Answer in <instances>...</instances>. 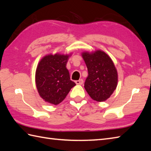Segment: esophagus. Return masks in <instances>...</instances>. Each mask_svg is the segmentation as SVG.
Segmentation results:
<instances>
[{"label":"esophagus","mask_w":151,"mask_h":151,"mask_svg":"<svg viewBox=\"0 0 151 151\" xmlns=\"http://www.w3.org/2000/svg\"><path fill=\"white\" fill-rule=\"evenodd\" d=\"M75 83L78 85H81L83 84V83H84V81H83L82 79H80V80H78V81H75Z\"/></svg>","instance_id":"obj_1"}]
</instances>
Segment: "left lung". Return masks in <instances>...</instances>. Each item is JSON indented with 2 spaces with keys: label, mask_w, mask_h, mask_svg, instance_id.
<instances>
[{
  "label": "left lung",
  "mask_w": 151,
  "mask_h": 151,
  "mask_svg": "<svg viewBox=\"0 0 151 151\" xmlns=\"http://www.w3.org/2000/svg\"><path fill=\"white\" fill-rule=\"evenodd\" d=\"M88 70L84 83L86 91L92 99L105 101L116 89L118 76L113 61L104 51L82 54Z\"/></svg>",
  "instance_id": "1"
}]
</instances>
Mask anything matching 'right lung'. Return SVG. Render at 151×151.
<instances>
[{
  "label": "right lung",
  "mask_w": 151,
  "mask_h": 151,
  "mask_svg": "<svg viewBox=\"0 0 151 151\" xmlns=\"http://www.w3.org/2000/svg\"><path fill=\"white\" fill-rule=\"evenodd\" d=\"M70 55L49 54L40 60L36 69V84L40 97L49 103L62 102L76 85L70 80L66 64Z\"/></svg>",
  "instance_id": "right-lung-1"
}]
</instances>
